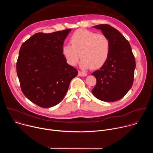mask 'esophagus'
Returning a JSON list of instances; mask_svg holds the SVG:
<instances>
[{
	"instance_id": "esophagus-1",
	"label": "esophagus",
	"mask_w": 153,
	"mask_h": 153,
	"mask_svg": "<svg viewBox=\"0 0 153 153\" xmlns=\"http://www.w3.org/2000/svg\"><path fill=\"white\" fill-rule=\"evenodd\" d=\"M78 76H80V77H85V76H86L87 74L85 73H83V72H82L80 71H78Z\"/></svg>"
}]
</instances>
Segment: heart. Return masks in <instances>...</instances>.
I'll return each mask as SVG.
<instances>
[{
    "instance_id": "1",
    "label": "heart",
    "mask_w": 153,
    "mask_h": 153,
    "mask_svg": "<svg viewBox=\"0 0 153 153\" xmlns=\"http://www.w3.org/2000/svg\"><path fill=\"white\" fill-rule=\"evenodd\" d=\"M71 44L63 46L62 53L67 62L74 66L80 57V67L83 69L90 67L98 68L106 62L111 50L109 39L103 34L81 29L76 31L70 37Z\"/></svg>"
}]
</instances>
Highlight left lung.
<instances>
[{
  "mask_svg": "<svg viewBox=\"0 0 153 153\" xmlns=\"http://www.w3.org/2000/svg\"><path fill=\"white\" fill-rule=\"evenodd\" d=\"M100 30L110 41L111 50L106 62L91 73L97 83L93 94L104 102L122 99L132 87L136 62L129 42L116 28L108 24L93 27Z\"/></svg>",
  "mask_w": 153,
  "mask_h": 153,
  "instance_id": "1",
  "label": "left lung"
}]
</instances>
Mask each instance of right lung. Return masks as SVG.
Returning a JSON list of instances; mask_svg holds the SVG:
<instances>
[{
    "label": "right lung",
    "mask_w": 153,
    "mask_h": 153,
    "mask_svg": "<svg viewBox=\"0 0 153 153\" xmlns=\"http://www.w3.org/2000/svg\"><path fill=\"white\" fill-rule=\"evenodd\" d=\"M71 30L36 33L20 48L16 70L22 91L40 107L60 103L77 75L62 53L64 40Z\"/></svg>",
    "instance_id": "1"
}]
</instances>
